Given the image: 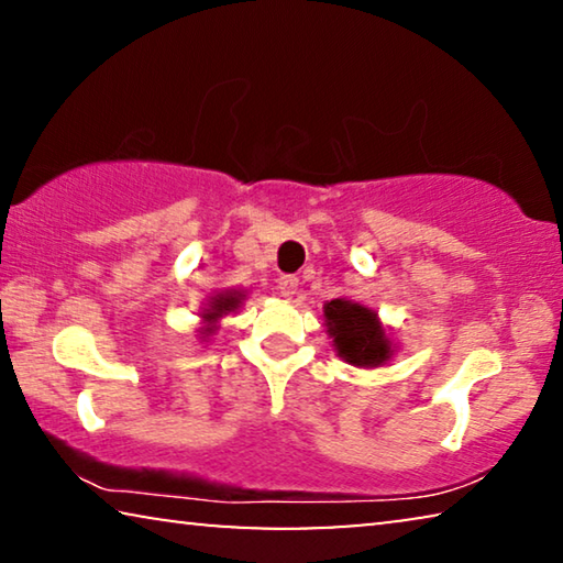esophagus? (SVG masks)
Returning a JSON list of instances; mask_svg holds the SVG:
<instances>
[{
    "label": "esophagus",
    "mask_w": 563,
    "mask_h": 563,
    "mask_svg": "<svg viewBox=\"0 0 563 563\" xmlns=\"http://www.w3.org/2000/svg\"><path fill=\"white\" fill-rule=\"evenodd\" d=\"M298 278H292V275H283V278L278 280V290H280V296L283 298H292L298 292Z\"/></svg>",
    "instance_id": "1"
}]
</instances>
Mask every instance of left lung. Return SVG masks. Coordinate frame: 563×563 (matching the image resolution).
Segmentation results:
<instances>
[{"instance_id":"left-lung-1","label":"left lung","mask_w":563,"mask_h":563,"mask_svg":"<svg viewBox=\"0 0 563 563\" xmlns=\"http://www.w3.org/2000/svg\"><path fill=\"white\" fill-rule=\"evenodd\" d=\"M323 323L333 339V351L341 362L358 368L389 364L397 354V343L382 323L379 313L358 300L333 298L323 303Z\"/></svg>"}]
</instances>
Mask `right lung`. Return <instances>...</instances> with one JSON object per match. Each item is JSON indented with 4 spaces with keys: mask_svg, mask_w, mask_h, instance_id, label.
<instances>
[{
    "mask_svg": "<svg viewBox=\"0 0 563 563\" xmlns=\"http://www.w3.org/2000/svg\"><path fill=\"white\" fill-rule=\"evenodd\" d=\"M245 298H247V290H238V288L217 290L214 296L207 300L205 308H199V329H197L199 341H209V335L220 331L222 318L230 313H238Z\"/></svg>",
    "mask_w": 563,
    "mask_h": 563,
    "instance_id": "1",
    "label": "right lung"
}]
</instances>
